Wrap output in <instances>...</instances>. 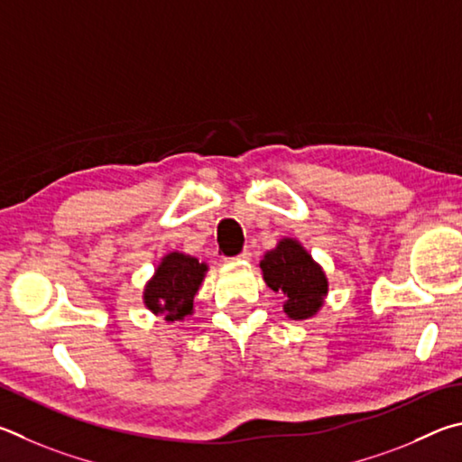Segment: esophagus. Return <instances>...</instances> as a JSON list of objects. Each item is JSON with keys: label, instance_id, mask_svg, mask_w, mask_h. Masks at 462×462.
Returning a JSON list of instances; mask_svg holds the SVG:
<instances>
[{"label": "esophagus", "instance_id": "esophagus-1", "mask_svg": "<svg viewBox=\"0 0 462 462\" xmlns=\"http://www.w3.org/2000/svg\"><path fill=\"white\" fill-rule=\"evenodd\" d=\"M249 260H252V254H249V252H247V249H245V252H244V254H239L237 257H231V260H229V262H233V263H237V262H249Z\"/></svg>", "mask_w": 462, "mask_h": 462}]
</instances>
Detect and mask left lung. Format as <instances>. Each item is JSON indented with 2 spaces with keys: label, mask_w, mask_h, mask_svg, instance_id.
<instances>
[{
  "label": "left lung",
  "mask_w": 462,
  "mask_h": 462,
  "mask_svg": "<svg viewBox=\"0 0 462 462\" xmlns=\"http://www.w3.org/2000/svg\"><path fill=\"white\" fill-rule=\"evenodd\" d=\"M263 282L284 294V312L292 320L312 319L325 306L328 278L298 239L284 237L260 262Z\"/></svg>",
  "instance_id": "1"
}]
</instances>
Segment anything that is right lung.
Masks as SVG:
<instances>
[{"label": "right lung", "mask_w": 462, "mask_h": 462, "mask_svg": "<svg viewBox=\"0 0 462 462\" xmlns=\"http://www.w3.org/2000/svg\"><path fill=\"white\" fill-rule=\"evenodd\" d=\"M208 265L194 255L170 252L162 257L153 276L145 282L142 300L153 317L166 322L184 320L194 312V296L205 282Z\"/></svg>", "instance_id": "1"}]
</instances>
